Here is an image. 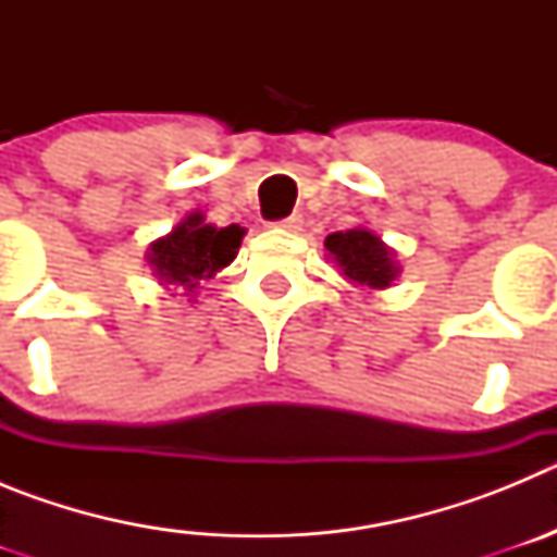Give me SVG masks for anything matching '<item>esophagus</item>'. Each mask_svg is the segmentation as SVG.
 <instances>
[{"label":"esophagus","instance_id":"1","mask_svg":"<svg viewBox=\"0 0 557 557\" xmlns=\"http://www.w3.org/2000/svg\"><path fill=\"white\" fill-rule=\"evenodd\" d=\"M278 228H284V231H301V225H304V218L301 214H289V218H284V220H278Z\"/></svg>","mask_w":557,"mask_h":557}]
</instances>
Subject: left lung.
I'll use <instances>...</instances> for the list:
<instances>
[{
  "label": "left lung",
  "mask_w": 557,
  "mask_h": 557,
  "mask_svg": "<svg viewBox=\"0 0 557 557\" xmlns=\"http://www.w3.org/2000/svg\"><path fill=\"white\" fill-rule=\"evenodd\" d=\"M323 245H326L334 262L339 264L343 275L351 278L354 284H362V287L371 289H385L396 278L393 253L371 231H337V234H329Z\"/></svg>",
  "instance_id": "8db88e82"
}]
</instances>
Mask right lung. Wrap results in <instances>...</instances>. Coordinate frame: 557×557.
<instances>
[{
  "instance_id": "1",
  "label": "right lung",
  "mask_w": 557,
  "mask_h": 557,
  "mask_svg": "<svg viewBox=\"0 0 557 557\" xmlns=\"http://www.w3.org/2000/svg\"><path fill=\"white\" fill-rule=\"evenodd\" d=\"M243 234L245 228L239 225L214 228L203 225L200 214H191L178 228H172V234L152 243L150 264L164 284L191 289L234 259Z\"/></svg>"
}]
</instances>
